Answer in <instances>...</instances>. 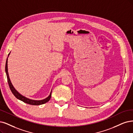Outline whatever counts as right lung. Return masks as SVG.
I'll return each mask as SVG.
<instances>
[{
  "label": "right lung",
  "instance_id": "obj_1",
  "mask_svg": "<svg viewBox=\"0 0 133 133\" xmlns=\"http://www.w3.org/2000/svg\"><path fill=\"white\" fill-rule=\"evenodd\" d=\"M10 53L8 55V57L10 55ZM8 57H7L6 59V65H5V72H6V77H7V79H8V84L10 87V89L11 92H12V94H14V95L15 96L17 99L21 100L23 102H24V103H26V104H29V105H42L45 104V103L48 102L49 100H50V98H51V91L52 90L50 93V95H49L46 98L44 99L43 100H32V99H28V98L24 96L23 95H22L20 93H19L16 90L15 88H14V87L13 86L12 83L10 81V79L9 78V73H8Z\"/></svg>",
  "mask_w": 133,
  "mask_h": 133
}]
</instances>
